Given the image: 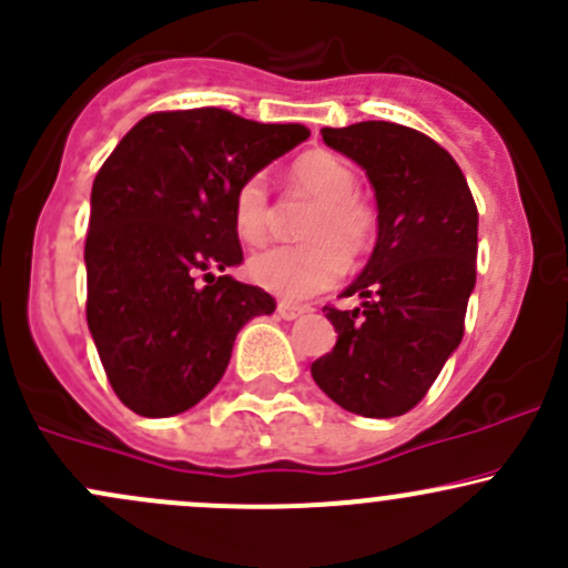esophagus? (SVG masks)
<instances>
[{"mask_svg": "<svg viewBox=\"0 0 568 568\" xmlns=\"http://www.w3.org/2000/svg\"><path fill=\"white\" fill-rule=\"evenodd\" d=\"M304 313H307V310H304L302 304H291V302H280L277 304V315H280V318H285V321H296Z\"/></svg>", "mask_w": 568, "mask_h": 568, "instance_id": "obj_1", "label": "esophagus"}]
</instances>
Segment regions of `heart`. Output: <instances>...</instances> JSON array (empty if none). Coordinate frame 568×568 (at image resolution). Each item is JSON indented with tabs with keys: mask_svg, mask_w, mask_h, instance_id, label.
Segmentation results:
<instances>
[{
	"mask_svg": "<svg viewBox=\"0 0 568 568\" xmlns=\"http://www.w3.org/2000/svg\"><path fill=\"white\" fill-rule=\"evenodd\" d=\"M296 193L315 201L304 223L302 244H277L255 253L247 272L255 285L288 302H302L337 283L343 264H356L373 250L378 236V212L356 193L359 176L332 152H307L288 169ZM272 204L264 176H250L239 184L231 206L236 236L244 244L266 239Z\"/></svg>",
	"mask_w": 568,
	"mask_h": 568,
	"instance_id": "obj_1",
	"label": "heart"
}]
</instances>
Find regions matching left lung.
Masks as SVG:
<instances>
[{
	"label": "left lung",
	"mask_w": 568,
	"mask_h": 568,
	"mask_svg": "<svg viewBox=\"0 0 568 568\" xmlns=\"http://www.w3.org/2000/svg\"><path fill=\"white\" fill-rule=\"evenodd\" d=\"M321 135L367 174L378 239L343 291L359 307H324L337 345L310 373L339 408L392 419L425 397L463 339L479 212L455 158L419 130L359 122Z\"/></svg>",
	"instance_id": "1"
}]
</instances>
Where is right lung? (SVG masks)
Instances as JSON below:
<instances>
[{
    "instance_id": "add662e5",
    "label": "right lung",
    "mask_w": 568,
    "mask_h": 568,
    "mask_svg": "<svg viewBox=\"0 0 568 568\" xmlns=\"http://www.w3.org/2000/svg\"><path fill=\"white\" fill-rule=\"evenodd\" d=\"M310 130L223 109L143 116L92 184L87 324L116 397L149 419L193 408L223 378L239 329L274 313L242 264L231 220L239 184ZM221 277H216V272Z\"/></svg>"
}]
</instances>
